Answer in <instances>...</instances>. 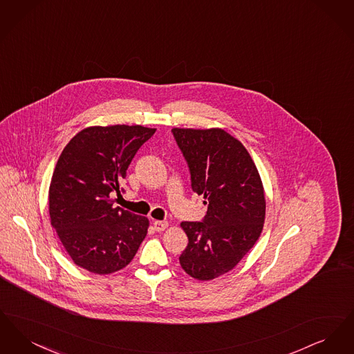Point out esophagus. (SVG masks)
Returning <instances> with one entry per match:
<instances>
[{
	"mask_svg": "<svg viewBox=\"0 0 354 354\" xmlns=\"http://www.w3.org/2000/svg\"><path fill=\"white\" fill-rule=\"evenodd\" d=\"M152 224H153V230L156 232H162V231H165L169 227L167 221H160V220H155Z\"/></svg>",
	"mask_w": 354,
	"mask_h": 354,
	"instance_id": "1",
	"label": "esophagus"
}]
</instances>
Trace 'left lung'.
Instances as JSON below:
<instances>
[{"instance_id": "obj_1", "label": "left lung", "mask_w": 354, "mask_h": 354, "mask_svg": "<svg viewBox=\"0 0 354 354\" xmlns=\"http://www.w3.org/2000/svg\"><path fill=\"white\" fill-rule=\"evenodd\" d=\"M191 174V187L204 196L202 221H183L188 245L180 266L196 280L234 270L254 245L266 219V196L247 149L221 129H172Z\"/></svg>"}]
</instances>
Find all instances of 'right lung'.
Returning a JSON list of instances; mask_svg holds the SVG:
<instances>
[{"label": "right lung", "mask_w": 354, "mask_h": 354, "mask_svg": "<svg viewBox=\"0 0 354 354\" xmlns=\"http://www.w3.org/2000/svg\"><path fill=\"white\" fill-rule=\"evenodd\" d=\"M156 129L93 126L59 155L49 188V214L73 261L91 273L124 268L147 235L149 219L114 205L133 158ZM123 189V188H122Z\"/></svg>", "instance_id": "add662e5"}]
</instances>
